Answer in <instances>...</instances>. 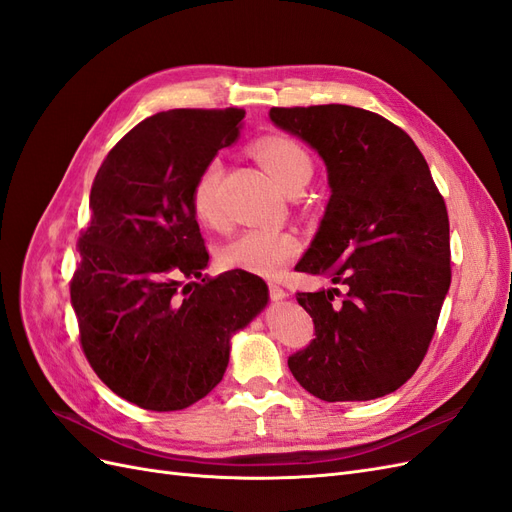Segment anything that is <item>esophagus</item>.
Segmentation results:
<instances>
[{"mask_svg": "<svg viewBox=\"0 0 512 512\" xmlns=\"http://www.w3.org/2000/svg\"><path fill=\"white\" fill-rule=\"evenodd\" d=\"M269 297L273 301H282V299L288 297V292L280 284H269Z\"/></svg>", "mask_w": 512, "mask_h": 512, "instance_id": "1", "label": "esophagus"}]
</instances>
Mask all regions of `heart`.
Here are the masks:
<instances>
[{"instance_id":"obj_1","label":"heart","mask_w":512,"mask_h":512,"mask_svg":"<svg viewBox=\"0 0 512 512\" xmlns=\"http://www.w3.org/2000/svg\"><path fill=\"white\" fill-rule=\"evenodd\" d=\"M254 156L269 177L286 194L303 190L314 175V160L307 149L286 136L262 138L254 147ZM224 164L220 158H211L190 192V207L194 218L209 228L224 224V211L220 205V185ZM299 252V239L288 230L252 228L228 241L222 250V265L226 269H239L262 277H277L288 262Z\"/></svg>"}]
</instances>
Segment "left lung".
<instances>
[{"instance_id":"left-lung-1","label":"left lung","mask_w":512,"mask_h":512,"mask_svg":"<svg viewBox=\"0 0 512 512\" xmlns=\"http://www.w3.org/2000/svg\"><path fill=\"white\" fill-rule=\"evenodd\" d=\"M269 117L329 173V205L297 269L346 288L297 292L316 339L288 367L322 401L389 395L425 359L451 286L444 198L412 138L378 113L320 104Z\"/></svg>"}]
</instances>
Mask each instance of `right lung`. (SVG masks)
I'll return each mask as SVG.
<instances>
[{
  "label": "right lung",
  "mask_w": 512,
  "mask_h": 512,
  "mask_svg": "<svg viewBox=\"0 0 512 512\" xmlns=\"http://www.w3.org/2000/svg\"><path fill=\"white\" fill-rule=\"evenodd\" d=\"M243 117V108L151 115L108 151L91 185L70 299L89 365L138 408L183 410L211 393L232 333L267 305L256 275H203L209 254L190 207L194 179L237 141Z\"/></svg>",
  "instance_id": "1"
}]
</instances>
